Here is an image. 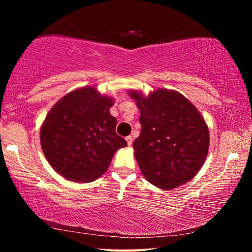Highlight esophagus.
<instances>
[{
	"instance_id": "obj_1",
	"label": "esophagus",
	"mask_w": 252,
	"mask_h": 252,
	"mask_svg": "<svg viewBox=\"0 0 252 252\" xmlns=\"http://www.w3.org/2000/svg\"><path fill=\"white\" fill-rule=\"evenodd\" d=\"M126 143H127V146H131L132 144V141H133V139H132V136H126Z\"/></svg>"
}]
</instances>
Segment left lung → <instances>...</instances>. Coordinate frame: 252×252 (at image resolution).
I'll return each mask as SVG.
<instances>
[{
    "label": "left lung",
    "instance_id": "8db88e82",
    "mask_svg": "<svg viewBox=\"0 0 252 252\" xmlns=\"http://www.w3.org/2000/svg\"><path fill=\"white\" fill-rule=\"evenodd\" d=\"M130 94L141 112L142 129L133 148L143 176L163 190L191 180L209 149V130L201 114L176 91L158 90L148 97Z\"/></svg>",
    "mask_w": 252,
    "mask_h": 252
}]
</instances>
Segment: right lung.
<instances>
[{
	"instance_id": "obj_1",
	"label": "right lung",
	"mask_w": 252,
	"mask_h": 252,
	"mask_svg": "<svg viewBox=\"0 0 252 252\" xmlns=\"http://www.w3.org/2000/svg\"><path fill=\"white\" fill-rule=\"evenodd\" d=\"M113 100L89 87L63 96L41 127V146L55 171L75 182H91L108 169L114 152L126 146L117 134Z\"/></svg>"
}]
</instances>
